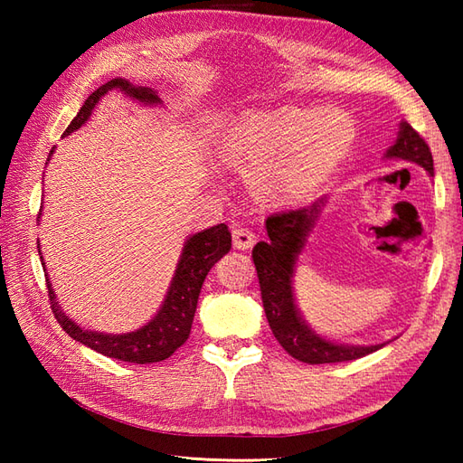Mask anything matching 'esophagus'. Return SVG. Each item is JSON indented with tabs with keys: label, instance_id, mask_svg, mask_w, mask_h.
I'll list each match as a JSON object with an SVG mask.
<instances>
[{
	"label": "esophagus",
	"instance_id": "1",
	"mask_svg": "<svg viewBox=\"0 0 463 463\" xmlns=\"http://www.w3.org/2000/svg\"><path fill=\"white\" fill-rule=\"evenodd\" d=\"M254 241H257V237H254V232L250 229H247V226H241V224L232 226V244L239 250L252 249Z\"/></svg>",
	"mask_w": 463,
	"mask_h": 463
}]
</instances>
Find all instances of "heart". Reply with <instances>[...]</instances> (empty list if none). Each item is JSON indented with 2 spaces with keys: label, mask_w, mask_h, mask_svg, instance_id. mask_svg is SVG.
I'll return each instance as SVG.
<instances>
[{
  "label": "heart",
  "mask_w": 463,
  "mask_h": 463,
  "mask_svg": "<svg viewBox=\"0 0 463 463\" xmlns=\"http://www.w3.org/2000/svg\"><path fill=\"white\" fill-rule=\"evenodd\" d=\"M352 139V123L336 109L279 107L249 111L232 127L226 151L259 165L254 183L274 203H298L326 179Z\"/></svg>",
  "instance_id": "1"
}]
</instances>
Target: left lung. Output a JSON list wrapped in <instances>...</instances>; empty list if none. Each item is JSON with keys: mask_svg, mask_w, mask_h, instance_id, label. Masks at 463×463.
<instances>
[{"mask_svg": "<svg viewBox=\"0 0 463 463\" xmlns=\"http://www.w3.org/2000/svg\"><path fill=\"white\" fill-rule=\"evenodd\" d=\"M383 156L416 163L424 166L430 176H434V159H431L428 143L406 121L400 123L398 139ZM324 203H326V196L310 206H302V209L270 214L267 219L269 241L257 242V247L252 249V260L260 282L262 307L267 312L274 338L292 358L307 364L348 362L386 346V344L348 346V344L330 342L314 332L297 308L292 288L294 267H297V259L304 249L307 237L317 224Z\"/></svg>", "mask_w": 463, "mask_h": 463, "instance_id": "obj_1", "label": "left lung"}]
</instances>
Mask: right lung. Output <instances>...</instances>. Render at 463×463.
Instances as JSON below:
<instances>
[{
    "label": "right lung",
    "instance_id": "right-lung-1",
    "mask_svg": "<svg viewBox=\"0 0 463 463\" xmlns=\"http://www.w3.org/2000/svg\"><path fill=\"white\" fill-rule=\"evenodd\" d=\"M111 90H119L127 97H131V99L145 105L161 103L159 95H156V91H153L151 87H137L127 80L117 77V80L107 81L105 85L99 87V90L87 97L80 113H77V117L71 123H69L63 137H67L69 133H73L80 129L81 125H85L101 97H105ZM53 149L49 155H53ZM229 250H231V232L222 222L211 226V229L206 231L191 234L184 242L179 262H176L171 287L166 290V297L161 304L159 312L155 314L153 320H149L145 326H141L135 332L105 334V332H93V330L81 328L80 324L69 318L61 310V307H59L57 297L53 292V284L45 274L47 290H49L47 297H49V302H52V310L55 314L59 326H61L73 340L85 344L87 348L99 352L103 356L117 358L123 362H133V364L161 362L169 358L171 354L176 348H181L186 342V338H189L196 302H199V294H201L206 274H209V270L214 267V262H219ZM42 264L45 267V262Z\"/></svg>",
    "mask_w": 463,
    "mask_h": 463
}]
</instances>
